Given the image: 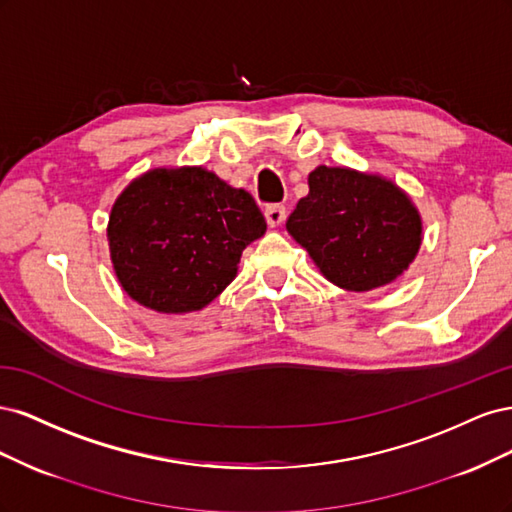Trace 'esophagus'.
<instances>
[{"instance_id":"1","label":"esophagus","mask_w":512,"mask_h":512,"mask_svg":"<svg viewBox=\"0 0 512 512\" xmlns=\"http://www.w3.org/2000/svg\"><path fill=\"white\" fill-rule=\"evenodd\" d=\"M265 218H267V224L271 228L280 226L284 220H286V207L284 205H269L265 209Z\"/></svg>"}]
</instances>
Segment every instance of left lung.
Returning <instances> with one entry per match:
<instances>
[{
	"label": "left lung",
	"mask_w": 512,
	"mask_h": 512,
	"mask_svg": "<svg viewBox=\"0 0 512 512\" xmlns=\"http://www.w3.org/2000/svg\"><path fill=\"white\" fill-rule=\"evenodd\" d=\"M286 230L327 280L367 292L395 282L416 258L423 222L410 196L380 175L318 166Z\"/></svg>",
	"instance_id": "8db88e82"
}]
</instances>
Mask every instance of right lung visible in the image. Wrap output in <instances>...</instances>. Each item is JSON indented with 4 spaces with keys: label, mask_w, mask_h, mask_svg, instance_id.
Listing matches in <instances>:
<instances>
[{
    "label": "right lung",
    "mask_w": 512,
    "mask_h": 512,
    "mask_svg": "<svg viewBox=\"0 0 512 512\" xmlns=\"http://www.w3.org/2000/svg\"><path fill=\"white\" fill-rule=\"evenodd\" d=\"M267 222L245 190L203 166L153 168L119 194L108 250L121 288L160 314L209 305L235 280L247 245Z\"/></svg>",
    "instance_id": "obj_1"
}]
</instances>
